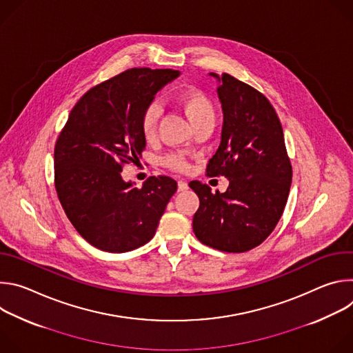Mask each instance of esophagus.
I'll return each mask as SVG.
<instances>
[{"label":"esophagus","instance_id":"1","mask_svg":"<svg viewBox=\"0 0 353 353\" xmlns=\"http://www.w3.org/2000/svg\"><path fill=\"white\" fill-rule=\"evenodd\" d=\"M177 188H179V191H185V190L188 188V184H187V181H184V180H180V181H177Z\"/></svg>","mask_w":353,"mask_h":353}]
</instances>
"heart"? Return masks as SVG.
Masks as SVG:
<instances>
[{"label":"heart","mask_w":353,"mask_h":353,"mask_svg":"<svg viewBox=\"0 0 353 353\" xmlns=\"http://www.w3.org/2000/svg\"><path fill=\"white\" fill-rule=\"evenodd\" d=\"M179 102L194 127L204 121H214L215 113H214L212 103L204 93L190 89L183 94H180ZM161 114H162V108L158 102H150L143 109L141 114V131L148 141L154 139L157 137ZM163 163L168 168L177 172H185L190 168L187 158L181 152L168 154L163 158Z\"/></svg>","instance_id":"1"}]
</instances>
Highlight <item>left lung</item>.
<instances>
[{"label":"left lung","instance_id":"left-lung-1","mask_svg":"<svg viewBox=\"0 0 353 353\" xmlns=\"http://www.w3.org/2000/svg\"><path fill=\"white\" fill-rule=\"evenodd\" d=\"M218 78L223 110L222 139L207 176L229 179L225 192H212L198 180L190 187L199 198L192 218L196 239L226 253L260 245L285 210L292 165L279 117L256 88L229 74Z\"/></svg>","mask_w":353,"mask_h":353}]
</instances>
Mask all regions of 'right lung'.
<instances>
[{"instance_id": "add662e5", "label": "right lung", "mask_w": 353, "mask_h": 353, "mask_svg": "<svg viewBox=\"0 0 353 353\" xmlns=\"http://www.w3.org/2000/svg\"><path fill=\"white\" fill-rule=\"evenodd\" d=\"M180 75L131 68L90 88L71 110L54 148V185L77 232L93 247L125 253L154 237L177 183L148 177L141 188L121 177L145 148L141 114Z\"/></svg>"}]
</instances>
